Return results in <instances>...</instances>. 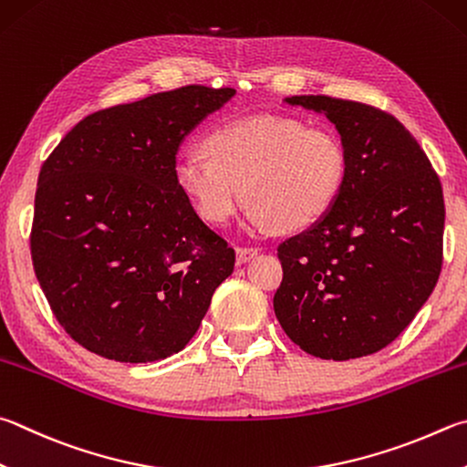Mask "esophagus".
I'll return each instance as SVG.
<instances>
[{"mask_svg":"<svg viewBox=\"0 0 467 467\" xmlns=\"http://www.w3.org/2000/svg\"><path fill=\"white\" fill-rule=\"evenodd\" d=\"M261 253V249H253V247H239L236 249V263H247L251 259H255Z\"/></svg>","mask_w":467,"mask_h":467,"instance_id":"esophagus-1","label":"esophagus"}]
</instances>
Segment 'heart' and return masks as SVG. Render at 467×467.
I'll list each match as a JSON object with an SVG mask.
<instances>
[{"instance_id":"1","label":"heart","mask_w":467,"mask_h":467,"mask_svg":"<svg viewBox=\"0 0 467 467\" xmlns=\"http://www.w3.org/2000/svg\"><path fill=\"white\" fill-rule=\"evenodd\" d=\"M204 155L177 161L175 183L193 212L224 224L249 200L247 226L308 228L327 214L347 180L343 142L325 129L285 116H251L218 126Z\"/></svg>"}]
</instances>
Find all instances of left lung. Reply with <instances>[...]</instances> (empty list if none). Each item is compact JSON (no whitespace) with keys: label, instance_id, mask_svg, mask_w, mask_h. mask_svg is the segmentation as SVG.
Here are the masks:
<instances>
[{"label":"left lung","instance_id":"8db88e82","mask_svg":"<svg viewBox=\"0 0 467 467\" xmlns=\"http://www.w3.org/2000/svg\"><path fill=\"white\" fill-rule=\"evenodd\" d=\"M284 101L335 124L347 180L318 223L277 247L284 279L275 317L315 358H366L392 343L433 292L443 263V190L394 116L328 96Z\"/></svg>","mask_w":467,"mask_h":467}]
</instances>
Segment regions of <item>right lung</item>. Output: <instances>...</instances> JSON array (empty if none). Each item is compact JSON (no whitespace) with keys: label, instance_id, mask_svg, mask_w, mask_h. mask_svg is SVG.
I'll return each instance as SVG.
<instances>
[{"label":"right lung","instance_id":"add662e5","mask_svg":"<svg viewBox=\"0 0 467 467\" xmlns=\"http://www.w3.org/2000/svg\"><path fill=\"white\" fill-rule=\"evenodd\" d=\"M185 86L89 114L38 175L30 236L57 320L88 351L149 363L182 351L234 249L175 183L183 139L234 96Z\"/></svg>","mask_w":467,"mask_h":467}]
</instances>
